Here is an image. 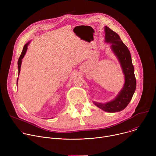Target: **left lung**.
I'll use <instances>...</instances> for the list:
<instances>
[{
  "label": "left lung",
  "mask_w": 156,
  "mask_h": 156,
  "mask_svg": "<svg viewBox=\"0 0 156 156\" xmlns=\"http://www.w3.org/2000/svg\"><path fill=\"white\" fill-rule=\"evenodd\" d=\"M105 30V42L112 44L111 49L117 57L123 73L125 75V83L123 88L116 98L106 103L93 102L94 104L108 112H117L123 110L131 101L136 87V80L135 76L134 66L128 48L122 41L119 35L107 26Z\"/></svg>",
  "instance_id": "1"
}]
</instances>
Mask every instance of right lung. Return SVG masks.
<instances>
[{
    "label": "right lung",
    "mask_w": 156,
    "mask_h": 156,
    "mask_svg": "<svg viewBox=\"0 0 156 156\" xmlns=\"http://www.w3.org/2000/svg\"><path fill=\"white\" fill-rule=\"evenodd\" d=\"M30 44V42H28V43H27L23 47V51H22V52L19 57V59L18 60V75L20 74V68H21V62H22V58H23L25 56V55L26 54V52H27V48H28V46ZM18 78H17V81H16V84H17V82H18Z\"/></svg>",
    "instance_id": "add662e5"
}]
</instances>
